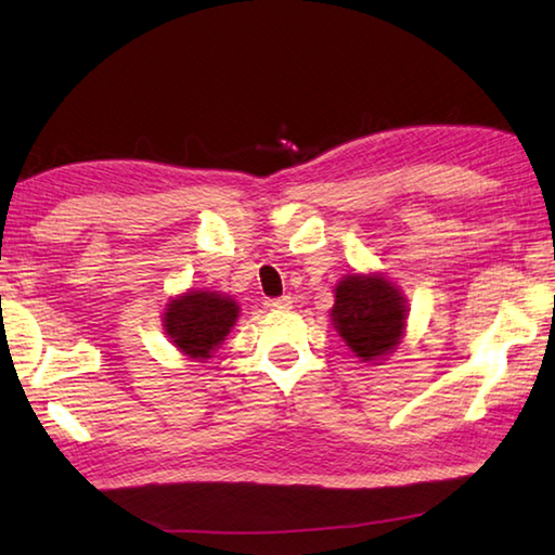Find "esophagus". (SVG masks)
Returning <instances> with one entry per match:
<instances>
[{
  "instance_id": "34e87169",
  "label": "esophagus",
  "mask_w": 555,
  "mask_h": 555,
  "mask_svg": "<svg viewBox=\"0 0 555 555\" xmlns=\"http://www.w3.org/2000/svg\"><path fill=\"white\" fill-rule=\"evenodd\" d=\"M266 307H268V310H287V307H293V299H289V297L266 299Z\"/></svg>"
}]
</instances>
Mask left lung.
I'll return each instance as SVG.
<instances>
[{"label": "left lung", "mask_w": 555, "mask_h": 555, "mask_svg": "<svg viewBox=\"0 0 555 555\" xmlns=\"http://www.w3.org/2000/svg\"><path fill=\"white\" fill-rule=\"evenodd\" d=\"M408 299L384 272H351L334 287L332 324L363 363L386 361L405 337Z\"/></svg>", "instance_id": "8db88e82"}]
</instances>
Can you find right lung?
I'll return each instance as SVG.
<instances>
[{
	"label": "right lung",
	"instance_id": "obj_1",
	"mask_svg": "<svg viewBox=\"0 0 555 555\" xmlns=\"http://www.w3.org/2000/svg\"><path fill=\"white\" fill-rule=\"evenodd\" d=\"M238 314L241 307L231 295L216 289H186L169 299L162 312V326L186 359L206 361L229 337Z\"/></svg>",
	"mask_w": 555,
	"mask_h": 555
}]
</instances>
